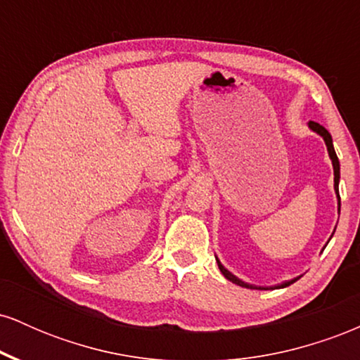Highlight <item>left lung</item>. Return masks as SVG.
Here are the masks:
<instances>
[{"mask_svg":"<svg viewBox=\"0 0 360 360\" xmlns=\"http://www.w3.org/2000/svg\"><path fill=\"white\" fill-rule=\"evenodd\" d=\"M308 125H309V128H311V130H315L316 134H320L321 137L325 139L326 148H328V155H330V159H332V164H333V174H335V179H333V181H335V191H337L338 200H340V194H338V179H340V164H338V157H337V154H335V148H333V143H332V135H330V134H328V130H326L325 127H321L320 123H316V122H309ZM338 210H340V208H338ZM218 267H220L221 274L225 276V278L229 279V281H232L233 284H238V286H242V288H250V289H267V288H262V286H252V284H247V283H243V281H240L238 278H235V276L232 274V272H229V271L225 269V267L221 266L220 260H218ZM295 281H298V278H296V279H291V281H286V283L279 284V288H286V286H289V284L295 283Z\"/></svg>","mask_w":360,"mask_h":360,"instance_id":"left-lung-1","label":"left lung"}]
</instances>
